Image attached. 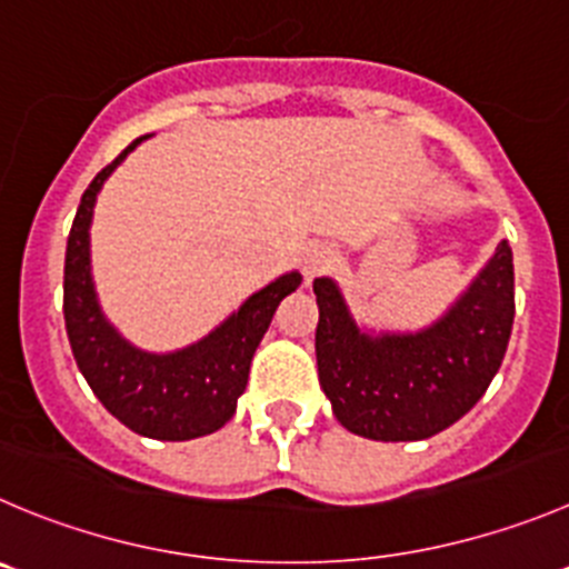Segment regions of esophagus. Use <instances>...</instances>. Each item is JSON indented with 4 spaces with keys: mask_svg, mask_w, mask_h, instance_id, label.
Returning <instances> with one entry per match:
<instances>
[{
    "mask_svg": "<svg viewBox=\"0 0 569 569\" xmlns=\"http://www.w3.org/2000/svg\"><path fill=\"white\" fill-rule=\"evenodd\" d=\"M335 259H338V253H335L332 246H327V242H312V246L305 248V253H301V273H305L307 281H312L316 276L327 273L335 264Z\"/></svg>",
    "mask_w": 569,
    "mask_h": 569,
    "instance_id": "esophagus-1",
    "label": "esophagus"
}]
</instances>
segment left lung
<instances>
[{
  "label": "left lung",
  "instance_id": "8db88e82",
  "mask_svg": "<svg viewBox=\"0 0 569 569\" xmlns=\"http://www.w3.org/2000/svg\"><path fill=\"white\" fill-rule=\"evenodd\" d=\"M318 301V380L349 432L375 441H421L456 425L495 380L513 323V257L506 240L467 293L419 332L369 335L332 279Z\"/></svg>",
  "mask_w": 569,
  "mask_h": 569
}]
</instances>
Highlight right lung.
Here are the masks:
<instances>
[{
	"label": "right lung",
	"instance_id": "right-lung-1",
	"mask_svg": "<svg viewBox=\"0 0 569 569\" xmlns=\"http://www.w3.org/2000/svg\"><path fill=\"white\" fill-rule=\"evenodd\" d=\"M139 137L108 167H102L80 198L63 264V318L78 369L94 397L133 432L159 441H189L220 430L234 416L246 391L253 351L268 332L284 296L301 284L299 270L279 276L248 296L218 329L187 349L153 355L128 343L102 316L91 279L89 229L97 192L117 164L144 142Z\"/></svg>",
	"mask_w": 569,
	"mask_h": 569
}]
</instances>
